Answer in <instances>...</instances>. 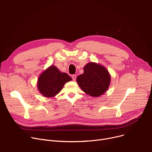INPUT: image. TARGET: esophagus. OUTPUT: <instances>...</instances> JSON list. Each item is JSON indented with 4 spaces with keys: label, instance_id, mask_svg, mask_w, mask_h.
<instances>
[{
    "label": "esophagus",
    "instance_id": "34e87169",
    "mask_svg": "<svg viewBox=\"0 0 152 152\" xmlns=\"http://www.w3.org/2000/svg\"><path fill=\"white\" fill-rule=\"evenodd\" d=\"M72 79H73V80H76V75H72Z\"/></svg>",
    "mask_w": 152,
    "mask_h": 152
}]
</instances>
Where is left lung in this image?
Returning <instances> with one entry per match:
<instances>
[{
	"label": "left lung",
	"instance_id": "left-lung-1",
	"mask_svg": "<svg viewBox=\"0 0 152 152\" xmlns=\"http://www.w3.org/2000/svg\"><path fill=\"white\" fill-rule=\"evenodd\" d=\"M76 81L86 94L98 97L108 89L110 75L103 65L89 62L84 67V73L77 77Z\"/></svg>",
	"mask_w": 152,
	"mask_h": 152
}]
</instances>
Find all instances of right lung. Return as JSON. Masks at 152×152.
Segmentation results:
<instances>
[{"instance_id": "obj_1", "label": "right lung", "mask_w": 152, "mask_h": 152, "mask_svg": "<svg viewBox=\"0 0 152 152\" xmlns=\"http://www.w3.org/2000/svg\"><path fill=\"white\" fill-rule=\"evenodd\" d=\"M72 80L68 75L62 73L56 66L51 65L39 76L38 89L44 96L53 97L61 91L66 83Z\"/></svg>"}]
</instances>
